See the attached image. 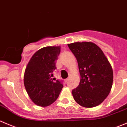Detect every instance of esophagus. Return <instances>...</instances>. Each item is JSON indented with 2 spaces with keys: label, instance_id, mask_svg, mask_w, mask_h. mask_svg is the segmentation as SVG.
<instances>
[{
  "label": "esophagus",
  "instance_id": "34e87169",
  "mask_svg": "<svg viewBox=\"0 0 127 127\" xmlns=\"http://www.w3.org/2000/svg\"><path fill=\"white\" fill-rule=\"evenodd\" d=\"M69 79V78H67V79H65V80H64L65 82H66V83H67V82H68Z\"/></svg>",
  "mask_w": 127,
  "mask_h": 127
}]
</instances>
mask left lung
Segmentation results:
<instances>
[{"label":"left lung","mask_w":127,"mask_h":127,"mask_svg":"<svg viewBox=\"0 0 127 127\" xmlns=\"http://www.w3.org/2000/svg\"><path fill=\"white\" fill-rule=\"evenodd\" d=\"M77 59L81 80L72 91L75 101L81 106L92 108L100 105L111 91L113 70L102 50L91 41L67 44Z\"/></svg>","instance_id":"1"}]
</instances>
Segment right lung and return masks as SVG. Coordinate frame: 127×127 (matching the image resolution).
I'll use <instances>...</instances> for the list:
<instances>
[{"label": "right lung", "instance_id": "1", "mask_svg": "<svg viewBox=\"0 0 127 127\" xmlns=\"http://www.w3.org/2000/svg\"><path fill=\"white\" fill-rule=\"evenodd\" d=\"M60 51V46L42 48L34 53L26 67L25 87L31 100L38 106L55 102L63 87L60 81L51 79Z\"/></svg>", "mask_w": 127, "mask_h": 127}]
</instances>
